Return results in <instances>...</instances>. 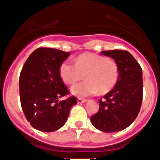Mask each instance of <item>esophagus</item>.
<instances>
[{
  "instance_id": "obj_1",
  "label": "esophagus",
  "mask_w": 160,
  "mask_h": 160,
  "mask_svg": "<svg viewBox=\"0 0 160 160\" xmlns=\"http://www.w3.org/2000/svg\"><path fill=\"white\" fill-rule=\"evenodd\" d=\"M87 102V99H84V98H77V102H78V103H81V102Z\"/></svg>"
}]
</instances>
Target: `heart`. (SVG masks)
Here are the masks:
<instances>
[{"label":"heart","mask_w":160,"mask_h":160,"mask_svg":"<svg viewBox=\"0 0 160 160\" xmlns=\"http://www.w3.org/2000/svg\"><path fill=\"white\" fill-rule=\"evenodd\" d=\"M60 77L64 83L72 85L84 77L83 82L72 88V94L80 97L106 94L117 84L119 65L114 59L94 53H83L75 59V64L65 61L60 65Z\"/></svg>","instance_id":"obj_1"}]
</instances>
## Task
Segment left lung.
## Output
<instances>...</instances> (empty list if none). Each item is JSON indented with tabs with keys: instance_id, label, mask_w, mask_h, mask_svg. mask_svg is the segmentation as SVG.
Wrapping results in <instances>:
<instances>
[{
	"instance_id": "obj_1",
	"label": "left lung",
	"mask_w": 160,
	"mask_h": 160,
	"mask_svg": "<svg viewBox=\"0 0 160 160\" xmlns=\"http://www.w3.org/2000/svg\"><path fill=\"white\" fill-rule=\"evenodd\" d=\"M101 53L117 62L120 75L114 88L98 99L99 109L91 117V122L97 129L102 132H118L129 126L141 110L142 68L126 50H114Z\"/></svg>"
}]
</instances>
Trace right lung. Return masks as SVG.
<instances>
[{"mask_svg":"<svg viewBox=\"0 0 160 160\" xmlns=\"http://www.w3.org/2000/svg\"><path fill=\"white\" fill-rule=\"evenodd\" d=\"M68 52L39 47L33 52L19 76L20 102L31 126L42 132H53L66 122L70 109L77 104L75 96L59 101L68 95L60 77L59 68Z\"/></svg>","mask_w":160,"mask_h":160,"instance_id":"1","label":"right lung"}]
</instances>
